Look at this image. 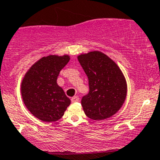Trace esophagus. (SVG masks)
I'll return each instance as SVG.
<instances>
[{
	"mask_svg": "<svg viewBox=\"0 0 160 160\" xmlns=\"http://www.w3.org/2000/svg\"><path fill=\"white\" fill-rule=\"evenodd\" d=\"M71 100L72 103H77V102H78L79 100H80V98H79L78 96H73L71 99Z\"/></svg>",
	"mask_w": 160,
	"mask_h": 160,
	"instance_id": "1",
	"label": "esophagus"
}]
</instances>
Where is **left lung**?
I'll return each instance as SVG.
<instances>
[{
	"label": "left lung",
	"instance_id": "obj_1",
	"mask_svg": "<svg viewBox=\"0 0 160 160\" xmlns=\"http://www.w3.org/2000/svg\"><path fill=\"white\" fill-rule=\"evenodd\" d=\"M77 59L88 78L89 92L81 100L83 112L94 120L112 117L126 100L128 85L123 72L100 51L81 53Z\"/></svg>",
	"mask_w": 160,
	"mask_h": 160
}]
</instances>
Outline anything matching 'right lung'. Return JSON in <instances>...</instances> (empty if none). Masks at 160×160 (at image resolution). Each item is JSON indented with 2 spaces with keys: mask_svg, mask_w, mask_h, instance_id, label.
Returning a JSON list of instances; mask_svg holds the SVG:
<instances>
[{
  "mask_svg": "<svg viewBox=\"0 0 160 160\" xmlns=\"http://www.w3.org/2000/svg\"><path fill=\"white\" fill-rule=\"evenodd\" d=\"M69 55L43 57L28 68L21 81V92L25 107L44 122H55L62 117L71 100L57 84V77L69 62Z\"/></svg>",
  "mask_w": 160,
  "mask_h": 160,
  "instance_id": "add662e5",
  "label": "right lung"
}]
</instances>
